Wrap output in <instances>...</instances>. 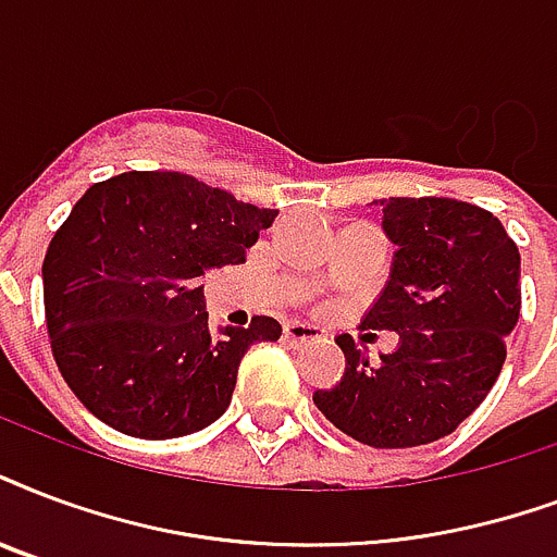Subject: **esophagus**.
<instances>
[{
    "instance_id": "34e87169",
    "label": "esophagus",
    "mask_w": 557,
    "mask_h": 557,
    "mask_svg": "<svg viewBox=\"0 0 557 557\" xmlns=\"http://www.w3.org/2000/svg\"><path fill=\"white\" fill-rule=\"evenodd\" d=\"M283 338H286L288 345H312V342H321L324 335H321V330L312 324H304V321H288L286 326H283Z\"/></svg>"
}]
</instances>
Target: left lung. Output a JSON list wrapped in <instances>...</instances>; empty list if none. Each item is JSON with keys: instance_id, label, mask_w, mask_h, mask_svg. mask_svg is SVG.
Here are the masks:
<instances>
[{"instance_id": "obj_1", "label": "left lung", "mask_w": 557, "mask_h": 557, "mask_svg": "<svg viewBox=\"0 0 557 557\" xmlns=\"http://www.w3.org/2000/svg\"><path fill=\"white\" fill-rule=\"evenodd\" d=\"M380 207L397 253L362 330H392L400 342L371 362L354 335H338L345 376L312 400L368 447H420L449 435L494 388L520 318V250L476 203L380 198Z\"/></svg>"}]
</instances>
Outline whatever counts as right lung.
I'll use <instances>...</instances> for the list:
<instances>
[{"mask_svg": "<svg viewBox=\"0 0 557 557\" xmlns=\"http://www.w3.org/2000/svg\"><path fill=\"white\" fill-rule=\"evenodd\" d=\"M277 210L181 172L92 184L42 260L52 356L75 397L134 438H181L231 406L242 356L277 342L269 315L210 333L203 274L239 265Z\"/></svg>", "mask_w": 557, "mask_h": 557, "instance_id": "obj_1", "label": "right lung"}]
</instances>
